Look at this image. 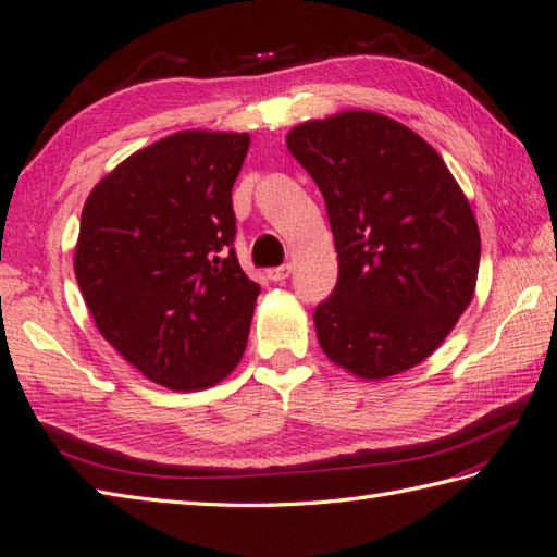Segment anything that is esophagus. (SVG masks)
Listing matches in <instances>:
<instances>
[{"label":"esophagus","mask_w":557,"mask_h":557,"mask_svg":"<svg viewBox=\"0 0 557 557\" xmlns=\"http://www.w3.org/2000/svg\"><path fill=\"white\" fill-rule=\"evenodd\" d=\"M289 272H292V265L287 263V265H280V268H270L268 270V277L272 282H285L289 277Z\"/></svg>","instance_id":"1"}]
</instances>
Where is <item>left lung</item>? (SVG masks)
I'll return each mask as SVG.
<instances>
[{"label":"left lung","mask_w":557,"mask_h":557,"mask_svg":"<svg viewBox=\"0 0 557 557\" xmlns=\"http://www.w3.org/2000/svg\"><path fill=\"white\" fill-rule=\"evenodd\" d=\"M287 147L337 250V285L313 311L323 352L372 381L420 364L475 292L481 232L459 183L418 133L372 111L309 120Z\"/></svg>","instance_id":"1"}]
</instances>
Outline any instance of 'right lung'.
Listing matches in <instances>:
<instances>
[{"label": "right lung", "mask_w": 557, "mask_h": 557, "mask_svg": "<svg viewBox=\"0 0 557 557\" xmlns=\"http://www.w3.org/2000/svg\"><path fill=\"white\" fill-rule=\"evenodd\" d=\"M250 137L183 129L135 151L84 202L74 275L98 333L171 391L242 362L260 287L238 265L232 188Z\"/></svg>", "instance_id": "right-lung-1"}]
</instances>
